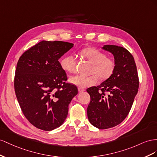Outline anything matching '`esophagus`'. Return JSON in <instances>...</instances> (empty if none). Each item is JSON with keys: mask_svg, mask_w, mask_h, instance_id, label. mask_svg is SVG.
<instances>
[{"mask_svg": "<svg viewBox=\"0 0 157 157\" xmlns=\"http://www.w3.org/2000/svg\"><path fill=\"white\" fill-rule=\"evenodd\" d=\"M85 90H86V89H85L83 88V87H78V91H79V93H82V92H83Z\"/></svg>", "mask_w": 157, "mask_h": 157, "instance_id": "1", "label": "esophagus"}]
</instances>
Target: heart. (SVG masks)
Segmentation results:
<instances>
[{
	"instance_id": "heart-1",
	"label": "heart",
	"mask_w": 157,
	"mask_h": 157,
	"mask_svg": "<svg viewBox=\"0 0 157 157\" xmlns=\"http://www.w3.org/2000/svg\"><path fill=\"white\" fill-rule=\"evenodd\" d=\"M82 56L90 61L93 66L91 70V75H75L70 78V82L75 86L82 87L95 86L99 78L101 80L110 78L116 69V62L111 58L107 57V55L99 49L93 47L83 48L81 51ZM62 68L69 73H74L76 70L77 59L75 55H67L62 58L60 61Z\"/></svg>"
}]
</instances>
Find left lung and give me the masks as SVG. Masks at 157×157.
<instances>
[{"instance_id": "left-lung-1", "label": "left lung", "mask_w": 157, "mask_h": 157, "mask_svg": "<svg viewBox=\"0 0 157 157\" xmlns=\"http://www.w3.org/2000/svg\"><path fill=\"white\" fill-rule=\"evenodd\" d=\"M102 48L114 55L116 69L100 86L87 89L91 97L87 117L93 126L105 129L117 126L126 118L138 91L139 77L133 56L127 49L116 45Z\"/></svg>"}]
</instances>
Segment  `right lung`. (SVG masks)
<instances>
[{
  "label": "right lung",
  "mask_w": 157,
  "mask_h": 157,
  "mask_svg": "<svg viewBox=\"0 0 157 157\" xmlns=\"http://www.w3.org/2000/svg\"><path fill=\"white\" fill-rule=\"evenodd\" d=\"M74 44L42 41L24 52L17 61L14 90L25 117L38 129L51 131L63 124L68 105L77 95L75 85L59 61Z\"/></svg>",
  "instance_id": "right-lung-1"
}]
</instances>
